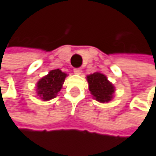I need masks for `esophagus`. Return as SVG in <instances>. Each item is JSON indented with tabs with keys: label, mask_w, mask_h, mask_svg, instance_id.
I'll return each mask as SVG.
<instances>
[{
	"label": "esophagus",
	"mask_w": 156,
	"mask_h": 156,
	"mask_svg": "<svg viewBox=\"0 0 156 156\" xmlns=\"http://www.w3.org/2000/svg\"><path fill=\"white\" fill-rule=\"evenodd\" d=\"M81 72H82V69H80V68H76V69H74V73H75V74L79 75V74H81Z\"/></svg>",
	"instance_id": "obj_1"
}]
</instances>
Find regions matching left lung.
<instances>
[{"mask_svg":"<svg viewBox=\"0 0 156 156\" xmlns=\"http://www.w3.org/2000/svg\"><path fill=\"white\" fill-rule=\"evenodd\" d=\"M87 81L89 90L96 101L100 102H108L112 99L115 88L107 79L105 75L95 72L87 76Z\"/></svg>","mask_w":156,"mask_h":156,"instance_id":"8db88e82","label":"left lung"}]
</instances>
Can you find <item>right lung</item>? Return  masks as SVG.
<instances>
[{
	"label": "right lung",
	"mask_w": 156,
	"mask_h": 156,
	"mask_svg": "<svg viewBox=\"0 0 156 156\" xmlns=\"http://www.w3.org/2000/svg\"><path fill=\"white\" fill-rule=\"evenodd\" d=\"M67 74L59 69H53L37 83V94L43 101H48L56 96L62 89Z\"/></svg>",
	"instance_id": "obj_1"
}]
</instances>
